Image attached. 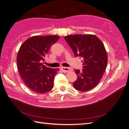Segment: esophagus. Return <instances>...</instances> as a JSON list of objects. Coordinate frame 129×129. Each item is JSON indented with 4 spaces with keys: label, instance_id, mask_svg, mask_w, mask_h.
<instances>
[{
    "label": "esophagus",
    "instance_id": "esophagus-1",
    "mask_svg": "<svg viewBox=\"0 0 129 129\" xmlns=\"http://www.w3.org/2000/svg\"><path fill=\"white\" fill-rule=\"evenodd\" d=\"M61 71L64 72V73H67V72H69L70 71H72V68H68V67H61Z\"/></svg>",
    "mask_w": 129,
    "mask_h": 129
}]
</instances>
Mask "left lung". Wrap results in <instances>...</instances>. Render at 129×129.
Instances as JSON below:
<instances>
[{
	"instance_id": "obj_1",
	"label": "left lung",
	"mask_w": 129,
	"mask_h": 129,
	"mask_svg": "<svg viewBox=\"0 0 129 129\" xmlns=\"http://www.w3.org/2000/svg\"><path fill=\"white\" fill-rule=\"evenodd\" d=\"M76 56L83 58V69H76L77 79L73 87L87 91L96 87L106 70L107 53L103 42L93 34L68 35L64 37Z\"/></svg>"
}]
</instances>
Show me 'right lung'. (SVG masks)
Instances as JSON below:
<instances>
[{
  "mask_svg": "<svg viewBox=\"0 0 129 129\" xmlns=\"http://www.w3.org/2000/svg\"><path fill=\"white\" fill-rule=\"evenodd\" d=\"M56 35L33 36L20 46L17 57L18 72L26 86L38 93H45L53 88L54 77L59 69L42 64L49 49L59 39Z\"/></svg>",
  "mask_w": 129,
  "mask_h": 129,
  "instance_id": "add662e5",
  "label": "right lung"
}]
</instances>
